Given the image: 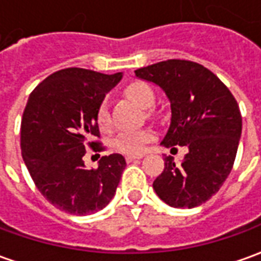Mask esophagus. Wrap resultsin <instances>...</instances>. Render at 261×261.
I'll return each mask as SVG.
<instances>
[{"label": "esophagus", "mask_w": 261, "mask_h": 261, "mask_svg": "<svg viewBox=\"0 0 261 261\" xmlns=\"http://www.w3.org/2000/svg\"><path fill=\"white\" fill-rule=\"evenodd\" d=\"M142 155H127L125 156V161L130 164V162H133V161H138V159H141Z\"/></svg>", "instance_id": "34e87169"}]
</instances>
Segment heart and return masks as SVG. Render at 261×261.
Returning <instances> with one entry per match:
<instances>
[{
    "label": "heart",
    "instance_id": "obj_1",
    "mask_svg": "<svg viewBox=\"0 0 261 261\" xmlns=\"http://www.w3.org/2000/svg\"><path fill=\"white\" fill-rule=\"evenodd\" d=\"M124 93L131 100L137 103L140 108H151L155 102V93L152 88L147 82L134 81L125 86ZM96 123L100 130H109L112 127V117L110 110L106 102H102L97 106ZM153 138V133L149 128H140V130H124L120 131L114 137L113 147L119 152L127 155H140L145 149V145Z\"/></svg>",
    "mask_w": 261,
    "mask_h": 261
}]
</instances>
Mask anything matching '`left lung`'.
Segmentation results:
<instances>
[{
	"label": "left lung",
	"instance_id": "obj_1",
	"mask_svg": "<svg viewBox=\"0 0 261 261\" xmlns=\"http://www.w3.org/2000/svg\"><path fill=\"white\" fill-rule=\"evenodd\" d=\"M136 75L161 86L169 99L172 119L161 144L189 148L180 164L165 156L153 190L170 207L201 205L221 189L235 162L242 134L236 99L214 72L189 60L161 61Z\"/></svg>",
	"mask_w": 261,
	"mask_h": 261
}]
</instances>
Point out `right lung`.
Returning <instances> with one entry per match:
<instances>
[{"label": "right lung", "instance_id": "right-lung-1", "mask_svg": "<svg viewBox=\"0 0 261 261\" xmlns=\"http://www.w3.org/2000/svg\"><path fill=\"white\" fill-rule=\"evenodd\" d=\"M121 72L106 75L65 68L48 75L33 89L20 123L22 158L37 190L64 213L89 215L108 205L125 168L120 153L102 156L86 169L85 148L100 152L97 106Z\"/></svg>", "mask_w": 261, "mask_h": 261}]
</instances>
